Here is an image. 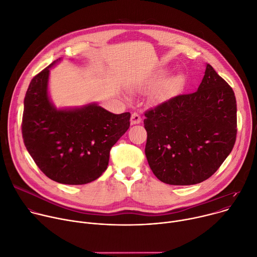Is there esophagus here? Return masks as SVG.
Wrapping results in <instances>:
<instances>
[{
    "label": "esophagus",
    "instance_id": "esophagus-1",
    "mask_svg": "<svg viewBox=\"0 0 257 257\" xmlns=\"http://www.w3.org/2000/svg\"><path fill=\"white\" fill-rule=\"evenodd\" d=\"M141 122H142V116L137 112H133L131 114V124L135 125V124H139Z\"/></svg>",
    "mask_w": 257,
    "mask_h": 257
}]
</instances>
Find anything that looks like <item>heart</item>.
I'll list each match as a JSON object with an SVG mask.
<instances>
[{
    "label": "heart",
    "mask_w": 257,
    "mask_h": 257,
    "mask_svg": "<svg viewBox=\"0 0 257 257\" xmlns=\"http://www.w3.org/2000/svg\"><path fill=\"white\" fill-rule=\"evenodd\" d=\"M180 83H181V80H180L179 78L173 80V81L169 84V89H170V90H175V89H177L178 86L180 85Z\"/></svg>",
    "instance_id": "b5f03b06"
}]
</instances>
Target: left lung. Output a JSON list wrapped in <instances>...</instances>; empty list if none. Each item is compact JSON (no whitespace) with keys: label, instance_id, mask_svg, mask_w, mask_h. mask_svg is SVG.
<instances>
[{"label":"left lung","instance_id":"left-lung-1","mask_svg":"<svg viewBox=\"0 0 257 257\" xmlns=\"http://www.w3.org/2000/svg\"><path fill=\"white\" fill-rule=\"evenodd\" d=\"M146 156L158 179L173 185L212 176L237 136V102L231 87L207 64L198 90L145 112Z\"/></svg>","mask_w":257,"mask_h":257}]
</instances>
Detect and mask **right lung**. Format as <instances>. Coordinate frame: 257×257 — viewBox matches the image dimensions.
I'll use <instances>...</instances> for the list:
<instances>
[{
  "label": "right lung",
  "instance_id": "1",
  "mask_svg": "<svg viewBox=\"0 0 257 257\" xmlns=\"http://www.w3.org/2000/svg\"><path fill=\"white\" fill-rule=\"evenodd\" d=\"M54 63L36 75L28 88L23 143L46 176L63 184H85L106 170L110 149L130 126V112L114 114L97 104L57 110L47 93Z\"/></svg>",
  "mask_w": 257,
  "mask_h": 257
}]
</instances>
